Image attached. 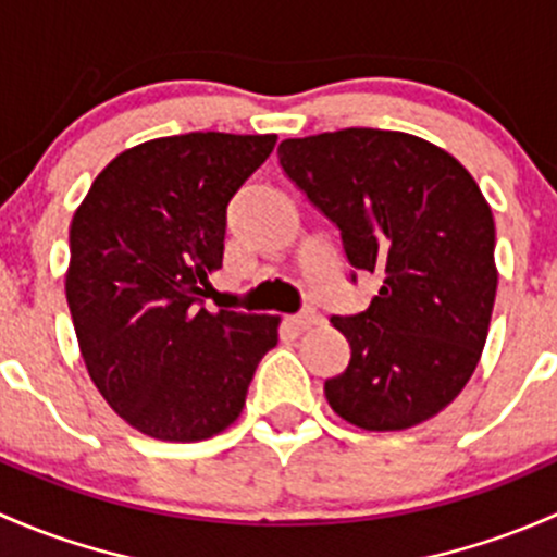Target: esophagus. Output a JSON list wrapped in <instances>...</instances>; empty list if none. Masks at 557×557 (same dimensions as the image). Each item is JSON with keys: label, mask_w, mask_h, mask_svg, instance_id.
I'll return each instance as SVG.
<instances>
[{"label": "esophagus", "mask_w": 557, "mask_h": 557, "mask_svg": "<svg viewBox=\"0 0 557 557\" xmlns=\"http://www.w3.org/2000/svg\"><path fill=\"white\" fill-rule=\"evenodd\" d=\"M313 324H319V313L313 311V308H302V311L297 313V317L289 319V326H292V330H297V332L311 330Z\"/></svg>", "instance_id": "1"}]
</instances>
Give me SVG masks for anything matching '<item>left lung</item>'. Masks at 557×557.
<instances>
[{"label":"left lung","mask_w":557,"mask_h":557,"mask_svg":"<svg viewBox=\"0 0 557 557\" xmlns=\"http://www.w3.org/2000/svg\"><path fill=\"white\" fill-rule=\"evenodd\" d=\"M278 163L335 222L348 262L381 281L367 311L332 317L351 362L324 383L326 403L367 432L429 421L461 394L488 337V200L450 152L403 131L284 139Z\"/></svg>","instance_id":"obj_1"}]
</instances>
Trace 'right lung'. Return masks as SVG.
<instances>
[{
	"instance_id": "right-lung-1",
	"label": "right lung",
	"mask_w": 557,
	"mask_h": 557,
	"mask_svg": "<svg viewBox=\"0 0 557 557\" xmlns=\"http://www.w3.org/2000/svg\"><path fill=\"white\" fill-rule=\"evenodd\" d=\"M276 134L163 136L120 152L69 227L66 302L107 405L136 432L198 443L240 416L278 317L206 311L227 203Z\"/></svg>"
}]
</instances>
